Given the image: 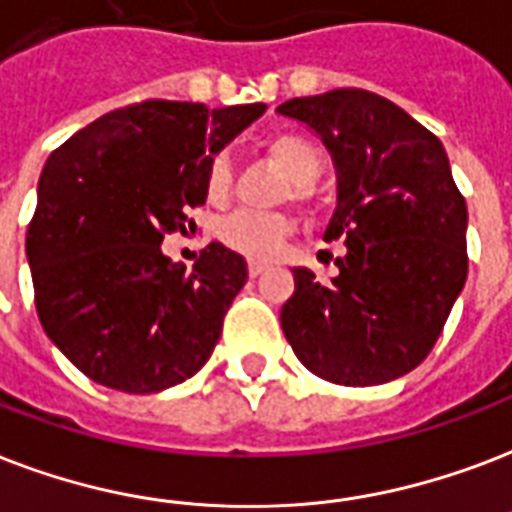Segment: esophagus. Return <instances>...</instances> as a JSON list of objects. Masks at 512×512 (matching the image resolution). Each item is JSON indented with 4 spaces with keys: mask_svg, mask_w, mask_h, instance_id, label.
I'll use <instances>...</instances> for the list:
<instances>
[{
    "mask_svg": "<svg viewBox=\"0 0 512 512\" xmlns=\"http://www.w3.org/2000/svg\"><path fill=\"white\" fill-rule=\"evenodd\" d=\"M265 271V265H260V263H249V276H252V279H257V276H260V273Z\"/></svg>",
    "mask_w": 512,
    "mask_h": 512,
    "instance_id": "obj_1",
    "label": "esophagus"
}]
</instances>
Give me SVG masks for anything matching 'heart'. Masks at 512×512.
I'll use <instances>...</instances> for the list:
<instances>
[{"label":"heart","mask_w":512,"mask_h":512,"mask_svg":"<svg viewBox=\"0 0 512 512\" xmlns=\"http://www.w3.org/2000/svg\"><path fill=\"white\" fill-rule=\"evenodd\" d=\"M268 155L276 166L287 171L292 185L298 187L295 193H303L314 185L322 174V150L317 144L300 134H279L268 144ZM230 185H233V166L228 155H214L206 169V195L209 201H222L228 198ZM290 233V220L279 214H257V212H236L225 217L217 228V239L236 255H244L249 260H271L284 239Z\"/></svg>","instance_id":"1"}]
</instances>
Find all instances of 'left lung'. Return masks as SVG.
<instances>
[{
	"mask_svg": "<svg viewBox=\"0 0 512 512\" xmlns=\"http://www.w3.org/2000/svg\"><path fill=\"white\" fill-rule=\"evenodd\" d=\"M333 155L338 204L325 241L343 239L330 287L295 268L282 330L314 376L373 386L427 357L467 279V204L448 155L405 109L360 88L284 101Z\"/></svg>",
	"mask_w": 512,
	"mask_h": 512,
	"instance_id": "left-lung-1",
	"label": "left lung"
}]
</instances>
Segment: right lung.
I'll use <instances>...</instances> for the list:
<instances>
[{"label":"right lung","mask_w":512,"mask_h":512,"mask_svg":"<svg viewBox=\"0 0 512 512\" xmlns=\"http://www.w3.org/2000/svg\"><path fill=\"white\" fill-rule=\"evenodd\" d=\"M265 104L142 101L66 139L45 163L26 233L45 333L101 386L152 395L195 376L247 284V260L209 244L187 271L161 252L206 204L214 155Z\"/></svg>","instance_id":"1"}]
</instances>
